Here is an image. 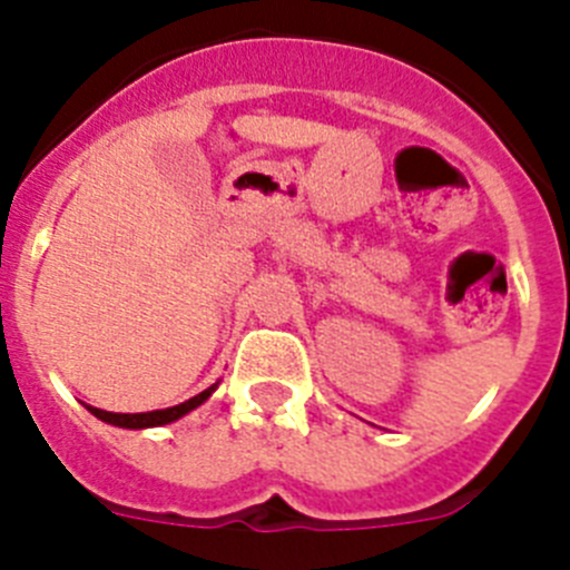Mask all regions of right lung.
Instances as JSON below:
<instances>
[{"label": "right lung", "instance_id": "right-lung-1", "mask_svg": "<svg viewBox=\"0 0 570 570\" xmlns=\"http://www.w3.org/2000/svg\"><path fill=\"white\" fill-rule=\"evenodd\" d=\"M216 387H219V382H214L210 387H205L203 394L190 396L188 402H179V405H174V407H163V411H148V414H114V411H102V407H94V405H85V407H88L90 414L97 416V420L108 422V425L134 428V431H139V428H156V425H168V422L183 420V416L190 414L194 407L203 405V402L214 394Z\"/></svg>", "mask_w": 570, "mask_h": 570}]
</instances>
